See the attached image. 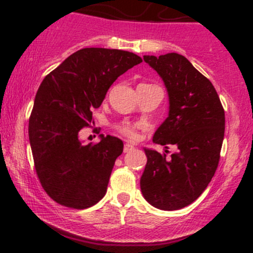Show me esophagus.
Instances as JSON below:
<instances>
[{
    "mask_svg": "<svg viewBox=\"0 0 253 253\" xmlns=\"http://www.w3.org/2000/svg\"><path fill=\"white\" fill-rule=\"evenodd\" d=\"M133 149H134V146H133L132 144H125V146H124V152L125 153H127V152H129V151H132Z\"/></svg>",
    "mask_w": 253,
    "mask_h": 253,
    "instance_id": "obj_1",
    "label": "esophagus"
}]
</instances>
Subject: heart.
Returning a JSON list of instances; mask_svg holds the SVG:
<instances>
[{
    "label": "heart",
    "instance_id": "obj_1",
    "mask_svg": "<svg viewBox=\"0 0 253 253\" xmlns=\"http://www.w3.org/2000/svg\"><path fill=\"white\" fill-rule=\"evenodd\" d=\"M117 128L119 132L123 133L124 135L128 136L130 139H134L136 136V126L135 125H130L128 123H123L118 125Z\"/></svg>",
    "mask_w": 253,
    "mask_h": 253
}]
</instances>
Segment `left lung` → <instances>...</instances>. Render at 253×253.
<instances>
[{
    "mask_svg": "<svg viewBox=\"0 0 253 253\" xmlns=\"http://www.w3.org/2000/svg\"><path fill=\"white\" fill-rule=\"evenodd\" d=\"M144 60L163 80L169 96V115L152 140L177 150L168 158L144 149L147 163L140 189L153 207L177 211L195 201L215 173L225 134V112L211 81L184 56L172 52L144 56Z\"/></svg>",
    "mask_w": 253,
    "mask_h": 253,
    "instance_id": "left-lung-1",
    "label": "left lung"
}]
</instances>
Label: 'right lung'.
I'll use <instances>...</instances> for the list:
<instances>
[{
	"label": "right lung",
	"mask_w": 253,
	"mask_h": 253,
	"mask_svg": "<svg viewBox=\"0 0 253 253\" xmlns=\"http://www.w3.org/2000/svg\"><path fill=\"white\" fill-rule=\"evenodd\" d=\"M143 62L128 51L86 47L66 58L38 89L28 124L37 175L47 195L65 207L85 210L106 195L124 143L103 134L83 145L78 132L89 126L109 86Z\"/></svg>",
	"instance_id": "add662e5"
}]
</instances>
